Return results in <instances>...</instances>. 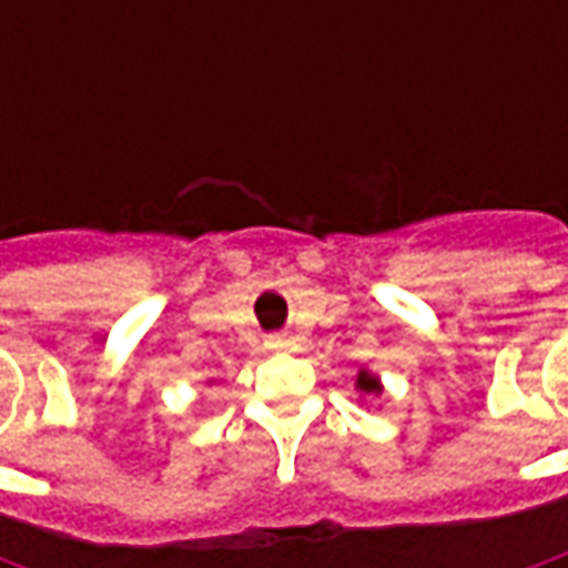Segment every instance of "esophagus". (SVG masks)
<instances>
[{
	"label": "esophagus",
	"instance_id": "obj_1",
	"mask_svg": "<svg viewBox=\"0 0 568 568\" xmlns=\"http://www.w3.org/2000/svg\"><path fill=\"white\" fill-rule=\"evenodd\" d=\"M292 344H295V341L285 337V334H271V337H267V346H271V349H288Z\"/></svg>",
	"mask_w": 568,
	"mask_h": 568
}]
</instances>
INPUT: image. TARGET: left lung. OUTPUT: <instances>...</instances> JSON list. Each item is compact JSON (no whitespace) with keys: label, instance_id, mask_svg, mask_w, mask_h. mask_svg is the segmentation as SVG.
<instances>
[{"label":"left lung","instance_id":"8db88e82","mask_svg":"<svg viewBox=\"0 0 568 568\" xmlns=\"http://www.w3.org/2000/svg\"><path fill=\"white\" fill-rule=\"evenodd\" d=\"M356 389L362 395H381L383 393V383L381 377H374L371 371H358V377H356Z\"/></svg>","mask_w":568,"mask_h":568}]
</instances>
